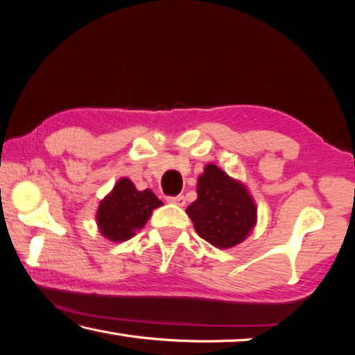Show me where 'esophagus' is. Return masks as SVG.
Listing matches in <instances>:
<instances>
[{
	"instance_id": "esophagus-1",
	"label": "esophagus",
	"mask_w": 355,
	"mask_h": 355,
	"mask_svg": "<svg viewBox=\"0 0 355 355\" xmlns=\"http://www.w3.org/2000/svg\"><path fill=\"white\" fill-rule=\"evenodd\" d=\"M167 202L173 203V205L183 207L186 203V199H184V196H171V197H167Z\"/></svg>"
}]
</instances>
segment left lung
Listing matches in <instances>:
<instances>
[{
	"mask_svg": "<svg viewBox=\"0 0 355 355\" xmlns=\"http://www.w3.org/2000/svg\"><path fill=\"white\" fill-rule=\"evenodd\" d=\"M196 232L216 248L228 249L244 241L255 225L257 208L248 189L208 164L197 182V200L186 208Z\"/></svg>",
	"mask_w": 355,
	"mask_h": 355,
	"instance_id": "obj_1",
	"label": "left lung"
}]
</instances>
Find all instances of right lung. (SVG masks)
Wrapping results in <instances>:
<instances>
[{
    "instance_id": "right-lung-1",
    "label": "right lung",
    "mask_w": 355,
    "mask_h": 355,
    "mask_svg": "<svg viewBox=\"0 0 355 355\" xmlns=\"http://www.w3.org/2000/svg\"><path fill=\"white\" fill-rule=\"evenodd\" d=\"M161 205L163 202L150 189L137 191L128 178H120L98 207L97 222L101 235L116 243L127 241Z\"/></svg>"
}]
</instances>
